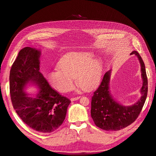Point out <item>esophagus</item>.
Listing matches in <instances>:
<instances>
[{
  "label": "esophagus",
  "mask_w": 156,
  "mask_h": 156,
  "mask_svg": "<svg viewBox=\"0 0 156 156\" xmlns=\"http://www.w3.org/2000/svg\"><path fill=\"white\" fill-rule=\"evenodd\" d=\"M81 98L80 96H77V97H75V98H71V100H72V101H76V100H79V99Z\"/></svg>",
  "instance_id": "34e87169"
}]
</instances>
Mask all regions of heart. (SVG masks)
<instances>
[{
	"label": "heart",
	"instance_id": "1",
	"mask_svg": "<svg viewBox=\"0 0 156 156\" xmlns=\"http://www.w3.org/2000/svg\"><path fill=\"white\" fill-rule=\"evenodd\" d=\"M102 65L100 59L92 57L90 53H70L60 61L58 69L51 72L48 81L60 92L73 88L74 80L86 90L95 87L101 78Z\"/></svg>",
	"mask_w": 156,
	"mask_h": 156
}]
</instances>
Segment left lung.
<instances>
[{"mask_svg":"<svg viewBox=\"0 0 156 156\" xmlns=\"http://www.w3.org/2000/svg\"><path fill=\"white\" fill-rule=\"evenodd\" d=\"M130 55H135L139 60L141 67L143 86L140 100L135 104L125 106L118 102L111 95L109 82L111 70L103 75L99 87L94 92L91 101V116L98 127L106 131H119L129 126L137 119L144 104L148 93V79L145 65L137 52L133 51Z\"/></svg>","mask_w":156,"mask_h":156,"instance_id":"obj_1","label":"left lung"}]
</instances>
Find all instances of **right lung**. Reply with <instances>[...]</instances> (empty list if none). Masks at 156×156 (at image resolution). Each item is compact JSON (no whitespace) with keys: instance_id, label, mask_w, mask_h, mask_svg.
<instances>
[{"instance_id":"add662e5","label":"right lung","mask_w":156,"mask_h":156,"mask_svg":"<svg viewBox=\"0 0 156 156\" xmlns=\"http://www.w3.org/2000/svg\"><path fill=\"white\" fill-rule=\"evenodd\" d=\"M40 55L29 47L19 52L10 69V97L24 123L40 133H51L62 124L71 101L52 88L40 72ZM29 83L39 87L33 97L24 92Z\"/></svg>"}]
</instances>
